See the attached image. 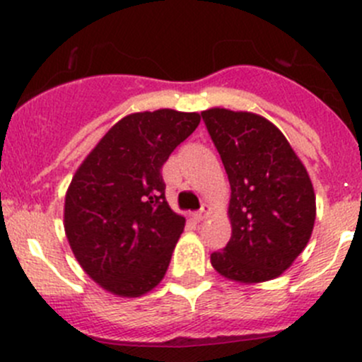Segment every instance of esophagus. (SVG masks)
<instances>
[{"label":"esophagus","mask_w":362,"mask_h":362,"mask_svg":"<svg viewBox=\"0 0 362 362\" xmlns=\"http://www.w3.org/2000/svg\"><path fill=\"white\" fill-rule=\"evenodd\" d=\"M208 214H210V206H208V204H203V206L194 214L196 221H204V218L208 217Z\"/></svg>","instance_id":"esophagus-1"}]
</instances>
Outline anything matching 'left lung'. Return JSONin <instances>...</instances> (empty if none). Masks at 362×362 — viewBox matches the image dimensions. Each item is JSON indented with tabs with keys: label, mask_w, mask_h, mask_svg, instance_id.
<instances>
[{
	"label": "left lung",
	"mask_w": 362,
	"mask_h": 362,
	"mask_svg": "<svg viewBox=\"0 0 362 362\" xmlns=\"http://www.w3.org/2000/svg\"><path fill=\"white\" fill-rule=\"evenodd\" d=\"M231 185V240L210 255L236 282L286 272L312 236L315 194L308 173L279 127L249 112H202Z\"/></svg>",
	"instance_id": "8db88e82"
}]
</instances>
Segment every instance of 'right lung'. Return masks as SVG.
Segmentation results:
<instances>
[{
  "label": "right lung",
  "mask_w": 362,
  "mask_h": 362,
  "mask_svg": "<svg viewBox=\"0 0 362 362\" xmlns=\"http://www.w3.org/2000/svg\"><path fill=\"white\" fill-rule=\"evenodd\" d=\"M199 120L168 108L124 117L76 170L64 231L83 272L110 293L136 298L163 280L185 218L166 202L160 168Z\"/></svg>",
  "instance_id": "add662e5"
}]
</instances>
